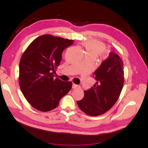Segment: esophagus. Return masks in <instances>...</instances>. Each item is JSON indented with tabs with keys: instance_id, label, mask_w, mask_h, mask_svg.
I'll list each match as a JSON object with an SVG mask.
<instances>
[{
	"instance_id": "obj_1",
	"label": "esophagus",
	"mask_w": 148,
	"mask_h": 148,
	"mask_svg": "<svg viewBox=\"0 0 148 148\" xmlns=\"http://www.w3.org/2000/svg\"><path fill=\"white\" fill-rule=\"evenodd\" d=\"M78 88V85L75 84H73V85H72V88L76 89V88Z\"/></svg>"
}]
</instances>
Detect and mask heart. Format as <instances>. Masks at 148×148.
Segmentation results:
<instances>
[{
	"mask_svg": "<svg viewBox=\"0 0 148 148\" xmlns=\"http://www.w3.org/2000/svg\"><path fill=\"white\" fill-rule=\"evenodd\" d=\"M86 56L97 57L104 51L105 46L102 43L98 41H85L83 42Z\"/></svg>",
	"mask_w": 148,
	"mask_h": 148,
	"instance_id": "b5f03b06",
	"label": "heart"
}]
</instances>
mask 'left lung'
I'll list each match as a JSON object with an SVG mask.
<instances>
[{
	"mask_svg": "<svg viewBox=\"0 0 148 148\" xmlns=\"http://www.w3.org/2000/svg\"><path fill=\"white\" fill-rule=\"evenodd\" d=\"M123 64L118 54L111 52L109 57L94 73L96 83L84 91L83 99L77 101L79 108L90 116H97L110 109L122 90Z\"/></svg>",
	"mask_w": 148,
	"mask_h": 148,
	"instance_id": "left-lung-1",
	"label": "left lung"
}]
</instances>
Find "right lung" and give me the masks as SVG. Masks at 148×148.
<instances>
[{"label":"right lung","instance_id":"obj_1","mask_svg":"<svg viewBox=\"0 0 148 148\" xmlns=\"http://www.w3.org/2000/svg\"><path fill=\"white\" fill-rule=\"evenodd\" d=\"M73 42V40L44 34L36 38L23 52L19 65L20 87L34 109L41 112L54 109L70 91L72 83L53 76L62 52Z\"/></svg>","mask_w":148,"mask_h":148}]
</instances>
